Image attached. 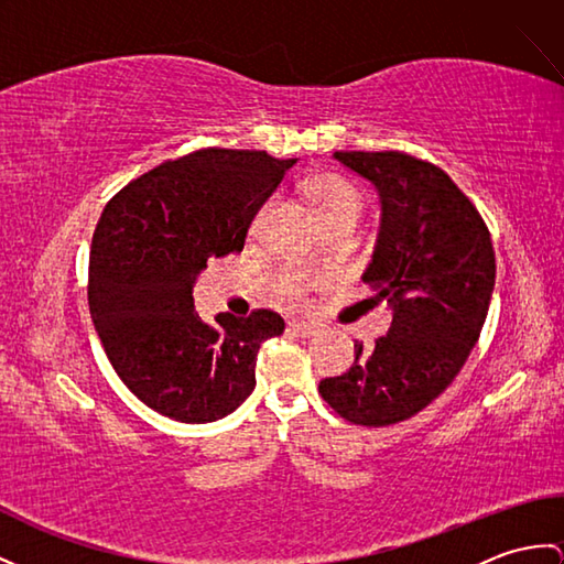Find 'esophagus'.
<instances>
[{"label": "esophagus", "mask_w": 564, "mask_h": 564, "mask_svg": "<svg viewBox=\"0 0 564 564\" xmlns=\"http://www.w3.org/2000/svg\"><path fill=\"white\" fill-rule=\"evenodd\" d=\"M290 333H294V335H299V337H315V335H318V325L292 321V323H290Z\"/></svg>", "instance_id": "1"}]
</instances>
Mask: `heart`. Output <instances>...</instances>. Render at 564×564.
Here are the masks:
<instances>
[{
  "instance_id": "obj_1",
  "label": "heart",
  "mask_w": 564,
  "mask_h": 564,
  "mask_svg": "<svg viewBox=\"0 0 564 564\" xmlns=\"http://www.w3.org/2000/svg\"><path fill=\"white\" fill-rule=\"evenodd\" d=\"M311 191V198L315 200V208L323 215V219L327 217H337V215H361L364 210V194L361 188L356 186L349 178L339 176V174H321L315 176L313 182L308 184ZM270 213V203L260 205L258 213L253 215V223L251 229L258 231L263 227L265 217ZM306 290V282L301 278L299 272H284L280 274L278 280V292L290 299V301H299L304 296Z\"/></svg>"
}]
</instances>
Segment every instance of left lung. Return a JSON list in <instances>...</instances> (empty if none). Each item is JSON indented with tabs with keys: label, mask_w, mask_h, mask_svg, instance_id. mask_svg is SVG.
Returning a JSON list of instances; mask_svg holds the SVG:
<instances>
[{
	"label": "left lung",
	"mask_w": 564,
	"mask_h": 564,
	"mask_svg": "<svg viewBox=\"0 0 564 564\" xmlns=\"http://www.w3.org/2000/svg\"><path fill=\"white\" fill-rule=\"evenodd\" d=\"M378 188L382 215L364 282L388 299L392 325L347 373L321 380L323 400L356 425L406 421L443 394L486 323L496 251L474 203L431 162L400 150L333 155Z\"/></svg>",
	"instance_id": "1"
}]
</instances>
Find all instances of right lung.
Instances as JSON below:
<instances>
[{"label": "right lung", "mask_w": 564, "mask_h": 564, "mask_svg": "<svg viewBox=\"0 0 564 564\" xmlns=\"http://www.w3.org/2000/svg\"><path fill=\"white\" fill-rule=\"evenodd\" d=\"M294 162L203 148L105 205L90 243V318L123 386L158 414L210 423L253 392L258 349L284 333L282 315L258 308L205 323L194 282L210 258L243 249L253 215Z\"/></svg>", "instance_id": "add662e5"}]
</instances>
